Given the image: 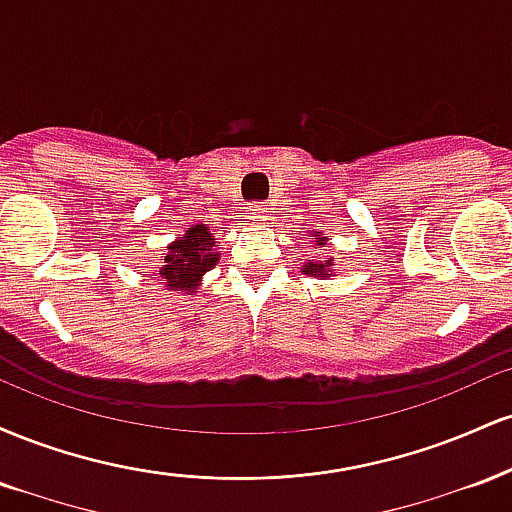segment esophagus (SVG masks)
Masks as SVG:
<instances>
[{
	"label": "esophagus",
	"instance_id": "1",
	"mask_svg": "<svg viewBox=\"0 0 512 512\" xmlns=\"http://www.w3.org/2000/svg\"><path fill=\"white\" fill-rule=\"evenodd\" d=\"M250 214H252V219H255L257 223L267 221V216H269V209H267V204H255V207L250 209Z\"/></svg>",
	"mask_w": 512,
	"mask_h": 512
}]
</instances>
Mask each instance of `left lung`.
Here are the masks:
<instances>
[{"label": "left lung", "instance_id": "left-lung-1", "mask_svg": "<svg viewBox=\"0 0 512 512\" xmlns=\"http://www.w3.org/2000/svg\"><path fill=\"white\" fill-rule=\"evenodd\" d=\"M313 245H317V248H327L325 233L313 231ZM301 272L315 276V279H330V274H334V260L330 255H317L315 260H305L301 264Z\"/></svg>", "mask_w": 512, "mask_h": 512}]
</instances>
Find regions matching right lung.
<instances>
[{
    "mask_svg": "<svg viewBox=\"0 0 512 512\" xmlns=\"http://www.w3.org/2000/svg\"><path fill=\"white\" fill-rule=\"evenodd\" d=\"M219 257L216 236L209 231L207 223H197L168 245L156 272H151V279H156L168 291L195 296L204 274L216 267Z\"/></svg>",
    "mask_w": 512,
    "mask_h": 512,
    "instance_id": "add662e5",
    "label": "right lung"
}]
</instances>
